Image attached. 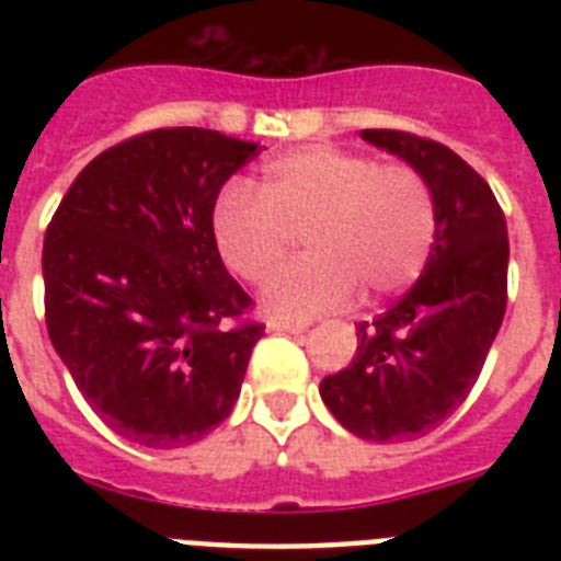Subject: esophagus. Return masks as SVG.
I'll return each instance as SVG.
<instances>
[{
    "mask_svg": "<svg viewBox=\"0 0 561 561\" xmlns=\"http://www.w3.org/2000/svg\"><path fill=\"white\" fill-rule=\"evenodd\" d=\"M308 325L311 323H306V320H282V317H273L271 323H267V329H271V332H306Z\"/></svg>",
    "mask_w": 561,
    "mask_h": 561,
    "instance_id": "obj_1",
    "label": "esophagus"
}]
</instances>
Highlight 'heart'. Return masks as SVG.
I'll list each match as a JSON object with an SVG mask.
<instances>
[{"mask_svg":"<svg viewBox=\"0 0 561 561\" xmlns=\"http://www.w3.org/2000/svg\"><path fill=\"white\" fill-rule=\"evenodd\" d=\"M211 238L229 271L262 285L287 257L293 232L309 255L264 288L273 314L311 317L375 302L425 267L436 241V197L413 165H381L329 145L267 162L264 192L229 180L211 203Z\"/></svg>","mask_w":561,"mask_h":561,"instance_id":"b5f03b06","label":"heart"}]
</instances>
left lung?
<instances>
[{
    "label": "left lung",
    "mask_w": 561,
    "mask_h": 561,
    "mask_svg": "<svg viewBox=\"0 0 561 561\" xmlns=\"http://www.w3.org/2000/svg\"><path fill=\"white\" fill-rule=\"evenodd\" d=\"M422 174L436 197V241L416 285L358 323V352L320 381L346 431L369 443H408L443 425L478 381L506 311L510 238L489 183L451 148L404 134L360 130Z\"/></svg>",
    "instance_id": "1"
}]
</instances>
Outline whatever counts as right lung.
Returning <instances> with one entry per match:
<instances>
[{"label": "right lung", "instance_id": "right-lung-1", "mask_svg": "<svg viewBox=\"0 0 561 561\" xmlns=\"http://www.w3.org/2000/svg\"><path fill=\"white\" fill-rule=\"evenodd\" d=\"M259 145L160 127L99 153L43 241L46 329L90 408L145 448H183L238 401L262 323L220 262L211 203Z\"/></svg>", "mask_w": 561, "mask_h": 561}]
</instances>
